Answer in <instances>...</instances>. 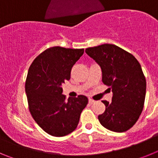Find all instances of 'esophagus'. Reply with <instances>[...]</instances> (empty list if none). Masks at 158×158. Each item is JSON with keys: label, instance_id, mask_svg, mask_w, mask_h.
Returning a JSON list of instances; mask_svg holds the SVG:
<instances>
[{"label": "esophagus", "instance_id": "34e87169", "mask_svg": "<svg viewBox=\"0 0 158 158\" xmlns=\"http://www.w3.org/2000/svg\"><path fill=\"white\" fill-rule=\"evenodd\" d=\"M89 103L90 104H94V103H95V100H93V99H91V98H89Z\"/></svg>", "mask_w": 158, "mask_h": 158}]
</instances>
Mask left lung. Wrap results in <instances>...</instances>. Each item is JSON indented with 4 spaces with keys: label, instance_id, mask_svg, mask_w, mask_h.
<instances>
[{
    "label": "left lung",
    "instance_id": "1",
    "mask_svg": "<svg viewBox=\"0 0 158 158\" xmlns=\"http://www.w3.org/2000/svg\"><path fill=\"white\" fill-rule=\"evenodd\" d=\"M101 68L102 81L113 93L111 102L103 100L105 111L98 115L102 126L115 132H124L139 119L144 107L146 81L138 60L113 44L85 49Z\"/></svg>",
    "mask_w": 158,
    "mask_h": 158
}]
</instances>
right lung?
<instances>
[{"mask_svg": "<svg viewBox=\"0 0 158 158\" xmlns=\"http://www.w3.org/2000/svg\"><path fill=\"white\" fill-rule=\"evenodd\" d=\"M83 54L84 49L53 47L36 57L29 67L25 82L29 111L38 125L52 136L62 137L74 131L88 104L83 95L65 100L62 88Z\"/></svg>", "mask_w": 158, "mask_h": 158, "instance_id": "1", "label": "right lung"}]
</instances>
